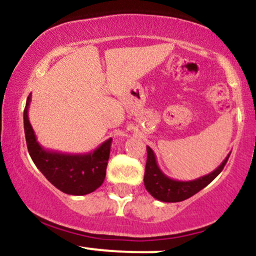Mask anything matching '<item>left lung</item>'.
<instances>
[{
  "instance_id": "left-lung-1",
  "label": "left lung",
  "mask_w": 256,
  "mask_h": 256,
  "mask_svg": "<svg viewBox=\"0 0 256 256\" xmlns=\"http://www.w3.org/2000/svg\"><path fill=\"white\" fill-rule=\"evenodd\" d=\"M146 172H144V186L154 198L162 202H180L184 200L192 198V196L198 194L200 190L207 186L213 179L218 177V174L222 171L224 166L228 162V156L225 158V160L220 164L219 167H216L213 172L208 174L202 176L194 180H176L167 176L160 170L156 156L150 146H146Z\"/></svg>"
}]
</instances>
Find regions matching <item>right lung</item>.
Returning a JSON list of instances; mask_svg holds the SVG:
<instances>
[{"mask_svg": "<svg viewBox=\"0 0 256 256\" xmlns=\"http://www.w3.org/2000/svg\"><path fill=\"white\" fill-rule=\"evenodd\" d=\"M30 102L31 94L24 110V130L28 152L37 168L55 188L64 194L80 196L95 192L104 180L112 138L86 154H64L44 149L38 143L28 120Z\"/></svg>", "mask_w": 256, "mask_h": 256, "instance_id": "right-lung-1", "label": "right lung"}]
</instances>
